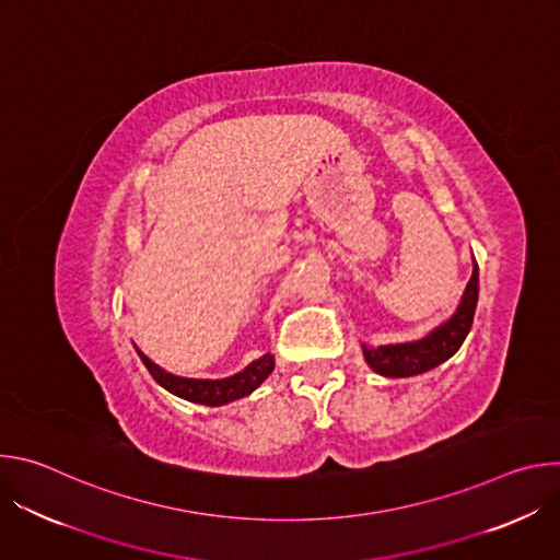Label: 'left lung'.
<instances>
[{
  "label": "left lung",
  "instance_id": "obj_1",
  "mask_svg": "<svg viewBox=\"0 0 560 560\" xmlns=\"http://www.w3.org/2000/svg\"><path fill=\"white\" fill-rule=\"evenodd\" d=\"M476 301H478V264L471 261V279L467 281L460 303L450 318H445L441 326H436L434 330H430L425 337L417 341L387 343L378 348L361 343L365 363L376 374L389 376V378L417 376L441 365L443 361L454 357L456 350L463 346L474 322Z\"/></svg>",
  "mask_w": 560,
  "mask_h": 560
}]
</instances>
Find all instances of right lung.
<instances>
[{
  "label": "right lung",
  "mask_w": 560,
  "mask_h": 560,
  "mask_svg": "<svg viewBox=\"0 0 560 560\" xmlns=\"http://www.w3.org/2000/svg\"><path fill=\"white\" fill-rule=\"evenodd\" d=\"M135 350H137L139 359L143 361V365L148 368V372L152 374V378L164 389H168L171 394H175L179 398H186V401H190V404L212 406V408L225 406L230 401H236V398L248 396L275 370V357L268 352V354L259 357L257 361H253L242 372H236L225 378H186V376H177V374L166 372L164 368H159L137 346H135Z\"/></svg>",
  "instance_id": "obj_1"
}]
</instances>
